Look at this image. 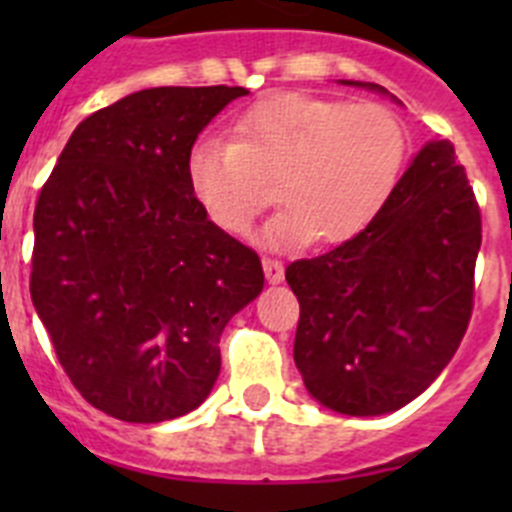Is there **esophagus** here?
I'll list each match as a JSON object with an SVG mask.
<instances>
[{
  "instance_id": "obj_1",
  "label": "esophagus",
  "mask_w": 512,
  "mask_h": 512,
  "mask_svg": "<svg viewBox=\"0 0 512 512\" xmlns=\"http://www.w3.org/2000/svg\"><path fill=\"white\" fill-rule=\"evenodd\" d=\"M264 274L271 284H279L284 279V264L279 259H264Z\"/></svg>"
}]
</instances>
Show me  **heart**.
Returning a JSON list of instances; mask_svg holds the SVG:
<instances>
[{
  "label": "heart",
  "instance_id": "1",
  "mask_svg": "<svg viewBox=\"0 0 512 512\" xmlns=\"http://www.w3.org/2000/svg\"><path fill=\"white\" fill-rule=\"evenodd\" d=\"M410 135L395 110L374 102L274 94L233 122V138L207 135L187 158L189 189L210 220L246 235L277 197L264 230L271 246L318 235L341 243L372 223L400 184Z\"/></svg>",
  "mask_w": 512,
  "mask_h": 512
}]
</instances>
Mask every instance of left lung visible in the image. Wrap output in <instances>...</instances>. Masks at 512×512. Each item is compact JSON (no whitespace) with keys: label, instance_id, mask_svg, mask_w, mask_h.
<instances>
[{"label":"left lung","instance_id":"left-lung-1","mask_svg":"<svg viewBox=\"0 0 512 512\" xmlns=\"http://www.w3.org/2000/svg\"><path fill=\"white\" fill-rule=\"evenodd\" d=\"M479 246L464 166L449 140H431L361 233L287 266L307 392L336 413L382 415L431 387L467 333Z\"/></svg>","mask_w":512,"mask_h":512}]
</instances>
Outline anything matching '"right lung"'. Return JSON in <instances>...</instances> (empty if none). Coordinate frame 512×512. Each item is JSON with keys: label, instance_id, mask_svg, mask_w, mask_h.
I'll use <instances>...</instances> for the list:
<instances>
[{"label": "right lung", "instance_id": "right-lung-1", "mask_svg": "<svg viewBox=\"0 0 512 512\" xmlns=\"http://www.w3.org/2000/svg\"><path fill=\"white\" fill-rule=\"evenodd\" d=\"M243 87H156L71 133L35 205L30 297L81 397L128 423L200 408L220 336L264 289L259 253L189 189L194 140Z\"/></svg>", "mask_w": 512, "mask_h": 512}]
</instances>
